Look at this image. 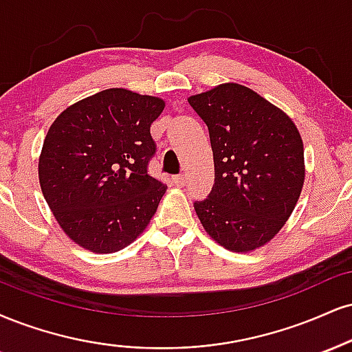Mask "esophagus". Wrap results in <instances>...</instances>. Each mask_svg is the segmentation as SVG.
Wrapping results in <instances>:
<instances>
[{"mask_svg":"<svg viewBox=\"0 0 352 352\" xmlns=\"http://www.w3.org/2000/svg\"><path fill=\"white\" fill-rule=\"evenodd\" d=\"M172 180H173V184L177 185V187H184V185H185V180H187V177H185L184 173H180V175H175V177H173Z\"/></svg>","mask_w":352,"mask_h":352,"instance_id":"1","label":"esophagus"}]
</instances>
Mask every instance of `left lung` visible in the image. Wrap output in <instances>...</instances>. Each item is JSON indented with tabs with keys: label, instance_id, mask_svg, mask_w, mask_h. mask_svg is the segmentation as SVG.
Returning a JSON list of instances; mask_svg holds the SVG:
<instances>
[{
	"label": "left lung",
	"instance_id": "left-lung-1",
	"mask_svg": "<svg viewBox=\"0 0 352 352\" xmlns=\"http://www.w3.org/2000/svg\"><path fill=\"white\" fill-rule=\"evenodd\" d=\"M188 103L208 126L214 185L195 201L206 232L232 252L261 248L282 230L305 180L294 121L251 88L223 83Z\"/></svg>",
	"mask_w": 352,
	"mask_h": 352
}]
</instances>
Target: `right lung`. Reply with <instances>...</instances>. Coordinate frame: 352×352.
Wrapping results in <instances>:
<instances>
[{
  "mask_svg": "<svg viewBox=\"0 0 352 352\" xmlns=\"http://www.w3.org/2000/svg\"><path fill=\"white\" fill-rule=\"evenodd\" d=\"M164 100L109 88L52 122L39 157L42 193L65 234L91 252L121 251L146 230L167 185L147 172Z\"/></svg>",
  "mask_w": 352,
  "mask_h": 352,
  "instance_id": "obj_1",
  "label": "right lung"
}]
</instances>
